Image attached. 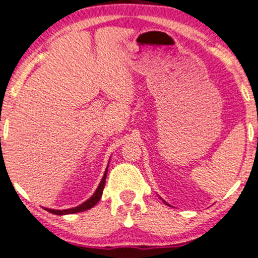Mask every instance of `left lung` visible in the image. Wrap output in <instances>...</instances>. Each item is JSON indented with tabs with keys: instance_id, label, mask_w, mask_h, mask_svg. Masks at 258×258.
Segmentation results:
<instances>
[{
	"instance_id": "obj_1",
	"label": "left lung",
	"mask_w": 258,
	"mask_h": 258,
	"mask_svg": "<svg viewBox=\"0 0 258 258\" xmlns=\"http://www.w3.org/2000/svg\"><path fill=\"white\" fill-rule=\"evenodd\" d=\"M160 200H162V198H160ZM163 202H164V203H165V205H167V206H169V205H168V203H167V202H165V201H163Z\"/></svg>"
}]
</instances>
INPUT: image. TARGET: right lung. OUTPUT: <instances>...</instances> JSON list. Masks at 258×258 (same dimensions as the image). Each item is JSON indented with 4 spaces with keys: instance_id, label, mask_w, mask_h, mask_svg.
I'll return each instance as SVG.
<instances>
[{
    "instance_id": "right-lung-1",
    "label": "right lung",
    "mask_w": 258,
    "mask_h": 258,
    "mask_svg": "<svg viewBox=\"0 0 258 258\" xmlns=\"http://www.w3.org/2000/svg\"><path fill=\"white\" fill-rule=\"evenodd\" d=\"M109 167V164H108ZM108 167H106L105 173H104V177L101 179V182L99 183L98 188L94 192V195L89 198L88 201H85L84 203L79 205L78 207H74V208H68V210H51V208H45L47 212L52 213V215H57V216H65V215H74V213H79V212H84V211H88L90 208H93L96 203L100 201L101 196H103V190L104 187H105V180H106V174H108Z\"/></svg>"
}]
</instances>
